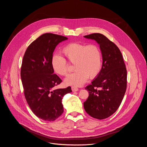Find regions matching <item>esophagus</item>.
<instances>
[{"mask_svg":"<svg viewBox=\"0 0 147 147\" xmlns=\"http://www.w3.org/2000/svg\"><path fill=\"white\" fill-rule=\"evenodd\" d=\"M71 90L73 92H76L78 91V88L76 86H72L71 87Z\"/></svg>","mask_w":147,"mask_h":147,"instance_id":"obj_1","label":"esophagus"}]
</instances>
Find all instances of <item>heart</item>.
I'll return each instance as SVG.
<instances>
[{
  "label": "heart",
  "mask_w": 147,
  "mask_h": 147,
  "mask_svg": "<svg viewBox=\"0 0 147 147\" xmlns=\"http://www.w3.org/2000/svg\"><path fill=\"white\" fill-rule=\"evenodd\" d=\"M61 52L69 63L74 65L76 70L66 78L67 84L81 86L88 77L93 79L99 74L102 65V53L98 45L73 42L63 47ZM51 65L53 71L60 76H65L69 73V63L60 56L52 57Z\"/></svg>",
  "instance_id": "obj_1"
}]
</instances>
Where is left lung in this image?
<instances>
[{"instance_id":"1","label":"left lung","mask_w":147,"mask_h":147,"mask_svg":"<svg viewBox=\"0 0 147 147\" xmlns=\"http://www.w3.org/2000/svg\"><path fill=\"white\" fill-rule=\"evenodd\" d=\"M84 37L99 44L103 63L96 78L85 88L89 96L84 107L91 117L104 119L113 115L120 105L127 88V70L120 49L107 37L99 33Z\"/></svg>"}]
</instances>
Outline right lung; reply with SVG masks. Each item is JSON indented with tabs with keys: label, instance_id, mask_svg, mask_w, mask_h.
<instances>
[{
	"label": "right lung",
	"instance_id": "right-lung-1",
	"mask_svg": "<svg viewBox=\"0 0 147 147\" xmlns=\"http://www.w3.org/2000/svg\"><path fill=\"white\" fill-rule=\"evenodd\" d=\"M67 37L52 33L41 35L27 48L21 67L24 94L32 112L45 121L55 120L63 112L61 103L70 87L55 89L62 80L54 74L51 59L57 45Z\"/></svg>",
	"mask_w": 147,
	"mask_h": 147
}]
</instances>
